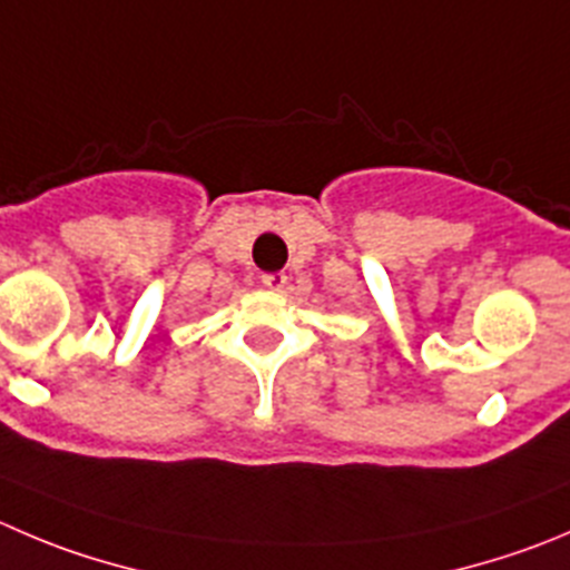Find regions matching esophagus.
I'll list each match as a JSON object with an SVG mask.
<instances>
[{
	"instance_id": "34e87169",
	"label": "esophagus",
	"mask_w": 570,
	"mask_h": 570,
	"mask_svg": "<svg viewBox=\"0 0 570 570\" xmlns=\"http://www.w3.org/2000/svg\"><path fill=\"white\" fill-rule=\"evenodd\" d=\"M285 282H288V276L279 274V271H276V274H263V285L268 291H282L285 288Z\"/></svg>"
}]
</instances>
